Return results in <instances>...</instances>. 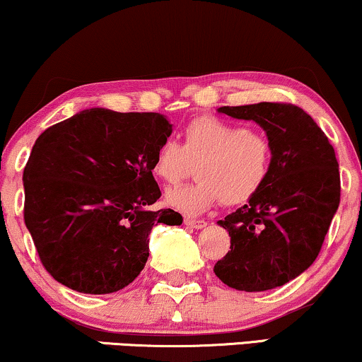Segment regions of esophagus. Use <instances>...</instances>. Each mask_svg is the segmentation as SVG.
Listing matches in <instances>:
<instances>
[{"mask_svg":"<svg viewBox=\"0 0 362 362\" xmlns=\"http://www.w3.org/2000/svg\"><path fill=\"white\" fill-rule=\"evenodd\" d=\"M185 224L187 227H191V229H204V227L207 226L206 221L192 219V217H185Z\"/></svg>","mask_w":362,"mask_h":362,"instance_id":"esophagus-1","label":"esophagus"}]
</instances>
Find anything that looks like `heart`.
<instances>
[{
    "label": "heart",
    "instance_id": "1",
    "mask_svg": "<svg viewBox=\"0 0 362 362\" xmlns=\"http://www.w3.org/2000/svg\"><path fill=\"white\" fill-rule=\"evenodd\" d=\"M272 145L262 133L216 117H199L185 130L182 145L165 140L158 146L151 173L166 185H176L199 161L197 181L173 187L166 204L186 216H201L222 201L242 204L259 192L272 170Z\"/></svg>",
    "mask_w": 362,
    "mask_h": 362
}]
</instances>
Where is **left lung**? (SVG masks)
Segmentation results:
<instances>
[{
    "label": "left lung",
    "mask_w": 362,
    "mask_h": 362,
    "mask_svg": "<svg viewBox=\"0 0 362 362\" xmlns=\"http://www.w3.org/2000/svg\"><path fill=\"white\" fill-rule=\"evenodd\" d=\"M217 112L252 120L265 132L272 170L264 187L217 224L230 250L214 274L230 288L265 291L288 284L318 257L339 206V170L333 146L300 107L260 102Z\"/></svg>",
    "instance_id": "left-lung-1"
}]
</instances>
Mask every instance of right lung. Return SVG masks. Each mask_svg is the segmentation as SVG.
<instances>
[{"label": "right lung", "mask_w": 362, "mask_h": 362, "mask_svg": "<svg viewBox=\"0 0 362 362\" xmlns=\"http://www.w3.org/2000/svg\"><path fill=\"white\" fill-rule=\"evenodd\" d=\"M173 125L161 113L88 108L49 127L23 173L24 222L54 280L78 293L125 288L145 269L153 226H181L150 211L151 173Z\"/></svg>", "instance_id": "1"}]
</instances>
